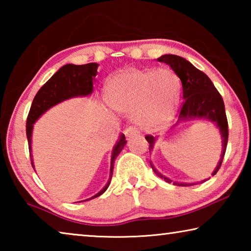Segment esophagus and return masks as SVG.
Instances as JSON below:
<instances>
[{"label": "esophagus", "mask_w": 251, "mask_h": 251, "mask_svg": "<svg viewBox=\"0 0 251 251\" xmlns=\"http://www.w3.org/2000/svg\"><path fill=\"white\" fill-rule=\"evenodd\" d=\"M137 134H139V130L136 128L135 126H129L128 128L125 129V135L127 136V137H130V136L137 135Z\"/></svg>", "instance_id": "1"}]
</instances>
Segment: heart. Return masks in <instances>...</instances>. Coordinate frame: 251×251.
<instances>
[{"mask_svg":"<svg viewBox=\"0 0 251 251\" xmlns=\"http://www.w3.org/2000/svg\"><path fill=\"white\" fill-rule=\"evenodd\" d=\"M180 83L169 69H127L114 75L107 85V101L118 112H135L143 128L166 126L175 114Z\"/></svg>","mask_w":251,"mask_h":251,"instance_id":"b5f03b06","label":"heart"}]
</instances>
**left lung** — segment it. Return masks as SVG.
I'll return each instance as SVG.
<instances>
[{
  "mask_svg": "<svg viewBox=\"0 0 251 251\" xmlns=\"http://www.w3.org/2000/svg\"><path fill=\"white\" fill-rule=\"evenodd\" d=\"M157 61L168 64L181 80L184 101H182L179 110L178 122L188 121L190 118H207V120L214 122L219 127L223 139V151L217 168L212 173V176L216 175L220 166H222L228 143V122L222 95L216 90L210 78L203 72L196 69L192 63H189L184 57L167 54L157 58ZM145 138L150 143V151H151L155 138L151 135H146ZM152 169L160 178L165 179V181H172L157 172L154 167H152ZM174 185L189 186L187 184H178V182H174Z\"/></svg>",
  "mask_w": 251,
  "mask_h": 251,
  "instance_id": "1",
  "label": "left lung"
}]
</instances>
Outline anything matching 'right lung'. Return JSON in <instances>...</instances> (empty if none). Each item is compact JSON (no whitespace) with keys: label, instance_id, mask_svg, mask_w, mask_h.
I'll return each mask as SVG.
<instances>
[{"label":"right lung","instance_id":"right-lung-1","mask_svg":"<svg viewBox=\"0 0 251 251\" xmlns=\"http://www.w3.org/2000/svg\"><path fill=\"white\" fill-rule=\"evenodd\" d=\"M96 63H88L84 65H74V64H66L61 67L43 86L40 88V91L36 93L35 97L32 101L31 108H29L27 120H26V136L28 142V151L29 157H31V163L34 168L32 154H31V137H32V129L33 124L39 118L42 114L46 112L52 106L56 105L61 101L69 100L71 97L75 96H86L90 95L93 92V79L97 73ZM126 141L125 136L122 135L120 142L114 147L112 160H110V176L109 180L103 189L99 194L93 196L90 199L100 196L101 194L105 193V190L108 188L110 178L113 176L114 163H115L116 157L122 151L123 147L125 146ZM88 201V199H86Z\"/></svg>","mask_w":251,"mask_h":251}]
</instances>
